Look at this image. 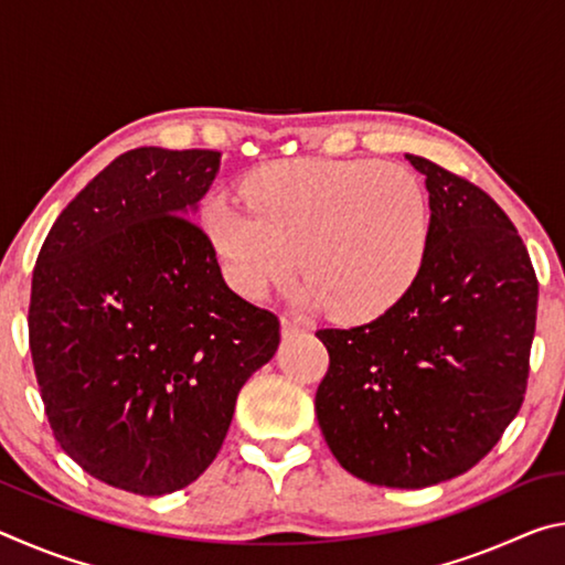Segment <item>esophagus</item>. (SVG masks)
<instances>
[{
    "mask_svg": "<svg viewBox=\"0 0 565 565\" xmlns=\"http://www.w3.org/2000/svg\"><path fill=\"white\" fill-rule=\"evenodd\" d=\"M303 323L301 321H294V319H281V337L284 339H291V337H299L303 333Z\"/></svg>",
    "mask_w": 565,
    "mask_h": 565,
    "instance_id": "1",
    "label": "esophagus"
}]
</instances>
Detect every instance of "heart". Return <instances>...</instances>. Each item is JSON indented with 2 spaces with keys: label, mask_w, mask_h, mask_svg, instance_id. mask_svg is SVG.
Instances as JSON below:
<instances>
[{
  "label": "heart",
  "mask_w": 565,
  "mask_h": 565,
  "mask_svg": "<svg viewBox=\"0 0 565 565\" xmlns=\"http://www.w3.org/2000/svg\"><path fill=\"white\" fill-rule=\"evenodd\" d=\"M248 206L224 194L202 206V228L224 281L259 301L311 271L299 299L341 321L384 317L411 291L431 242L420 179L376 159H291L244 181Z\"/></svg>",
  "instance_id": "1"
}]
</instances>
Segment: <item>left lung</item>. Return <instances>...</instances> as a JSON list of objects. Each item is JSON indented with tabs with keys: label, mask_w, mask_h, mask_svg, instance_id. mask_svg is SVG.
I'll return each instance as SVG.
<instances>
[{
	"label": "left lung",
	"mask_w": 565,
	"mask_h": 565,
	"mask_svg": "<svg viewBox=\"0 0 565 565\" xmlns=\"http://www.w3.org/2000/svg\"><path fill=\"white\" fill-rule=\"evenodd\" d=\"M426 177L431 242L411 291L353 329H323L317 418L361 481L426 489L473 468L519 414L539 281L511 218L466 179L406 154Z\"/></svg>",
	"instance_id": "left-lung-1"
}]
</instances>
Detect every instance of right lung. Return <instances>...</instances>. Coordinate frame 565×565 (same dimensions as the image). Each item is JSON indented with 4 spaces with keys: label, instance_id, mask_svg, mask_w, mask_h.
Here are the masks:
<instances>
[{
    "label": "right lung",
    "instance_id": "add662e5",
    "mask_svg": "<svg viewBox=\"0 0 565 565\" xmlns=\"http://www.w3.org/2000/svg\"><path fill=\"white\" fill-rule=\"evenodd\" d=\"M218 167L209 149L127 151L66 204L34 266L30 349L54 438L114 489L196 481L279 349V319L228 289L191 222Z\"/></svg>",
    "mask_w": 565,
    "mask_h": 565
}]
</instances>
